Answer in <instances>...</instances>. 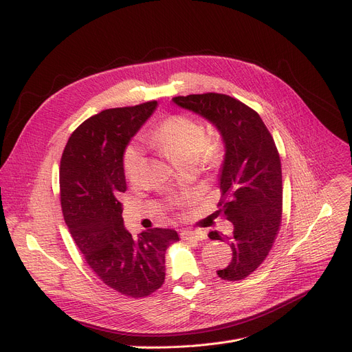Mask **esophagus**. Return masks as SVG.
Segmentation results:
<instances>
[{
    "label": "esophagus",
    "instance_id": "1",
    "mask_svg": "<svg viewBox=\"0 0 352 352\" xmlns=\"http://www.w3.org/2000/svg\"><path fill=\"white\" fill-rule=\"evenodd\" d=\"M182 240H193V241H202L206 238V234L202 231H182L180 232Z\"/></svg>",
    "mask_w": 352,
    "mask_h": 352
}]
</instances>
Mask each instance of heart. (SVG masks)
<instances>
[{
    "instance_id": "b5f03b06",
    "label": "heart",
    "mask_w": 352,
    "mask_h": 352,
    "mask_svg": "<svg viewBox=\"0 0 352 352\" xmlns=\"http://www.w3.org/2000/svg\"><path fill=\"white\" fill-rule=\"evenodd\" d=\"M146 142L160 150L177 167L202 163L215 166L222 157V146L215 138H206V130L201 121L185 116L166 118L153 130ZM144 151L137 143H130L122 153L124 175L130 182L138 180L144 168Z\"/></svg>"
}]
</instances>
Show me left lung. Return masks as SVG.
Wrapping results in <instances>:
<instances>
[{
	"label": "left lung",
	"instance_id": "1",
	"mask_svg": "<svg viewBox=\"0 0 352 352\" xmlns=\"http://www.w3.org/2000/svg\"><path fill=\"white\" fill-rule=\"evenodd\" d=\"M172 101L212 124L222 138L217 215L227 218L232 231H212L209 238L228 243L232 251L231 263L218 276L241 280L265 260L282 221V164L274 140L254 109L228 95L210 92Z\"/></svg>",
	"mask_w": 352,
	"mask_h": 352
}]
</instances>
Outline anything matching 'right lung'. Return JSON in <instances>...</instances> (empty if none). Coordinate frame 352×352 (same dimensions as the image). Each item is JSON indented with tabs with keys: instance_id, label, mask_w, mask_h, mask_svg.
<instances>
[{
	"instance_id": "obj_1",
	"label": "right lung",
	"mask_w": 352,
	"mask_h": 352,
	"mask_svg": "<svg viewBox=\"0 0 352 352\" xmlns=\"http://www.w3.org/2000/svg\"><path fill=\"white\" fill-rule=\"evenodd\" d=\"M156 108L151 101L88 118L70 135L60 162V202L70 235L95 274L131 298L162 287L166 250L179 241L177 232L168 228L133 236L124 227L118 199L127 190L124 148Z\"/></svg>"
}]
</instances>
